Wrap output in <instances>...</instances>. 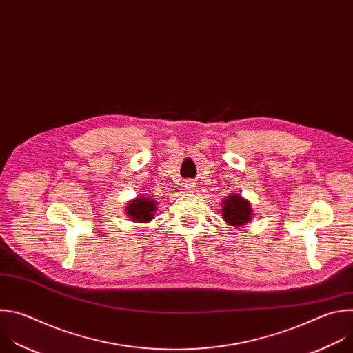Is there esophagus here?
Here are the masks:
<instances>
[{
  "mask_svg": "<svg viewBox=\"0 0 353 353\" xmlns=\"http://www.w3.org/2000/svg\"><path fill=\"white\" fill-rule=\"evenodd\" d=\"M183 188H185V190H186V192H193V190H194V183H192V182H186Z\"/></svg>",
  "mask_w": 353,
  "mask_h": 353,
  "instance_id": "34e87169",
  "label": "esophagus"
}]
</instances>
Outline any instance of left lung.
<instances>
[{"mask_svg":"<svg viewBox=\"0 0 353 353\" xmlns=\"http://www.w3.org/2000/svg\"><path fill=\"white\" fill-rule=\"evenodd\" d=\"M221 204L223 220L230 227H245L253 217V208L250 205V201L242 197L239 193L228 194Z\"/></svg>","mask_w":353,"mask_h":353,"instance_id":"obj_1","label":"left lung"}]
</instances>
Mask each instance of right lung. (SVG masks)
I'll return each mask as SVG.
<instances>
[{"label":"right lung","instance_id":"right-lung-1","mask_svg":"<svg viewBox=\"0 0 353 353\" xmlns=\"http://www.w3.org/2000/svg\"><path fill=\"white\" fill-rule=\"evenodd\" d=\"M157 211V201L149 196L139 194L125 205V214L136 224H146L154 219Z\"/></svg>","mask_w":353,"mask_h":353}]
</instances>
